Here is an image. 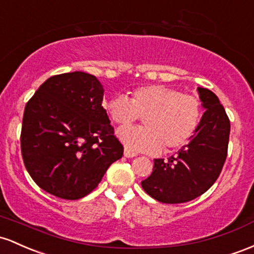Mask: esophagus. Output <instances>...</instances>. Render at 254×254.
Returning <instances> with one entry per match:
<instances>
[{
  "mask_svg": "<svg viewBox=\"0 0 254 254\" xmlns=\"http://www.w3.org/2000/svg\"><path fill=\"white\" fill-rule=\"evenodd\" d=\"M124 155H125V157H127V158H133V157H135L136 153L133 152V151L128 150V149H125Z\"/></svg>",
  "mask_w": 254,
  "mask_h": 254,
  "instance_id": "obj_1",
  "label": "esophagus"
}]
</instances>
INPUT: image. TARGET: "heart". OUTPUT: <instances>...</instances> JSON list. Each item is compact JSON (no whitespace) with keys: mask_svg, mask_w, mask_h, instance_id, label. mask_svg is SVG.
Instances as JSON below:
<instances>
[{"mask_svg":"<svg viewBox=\"0 0 254 254\" xmlns=\"http://www.w3.org/2000/svg\"><path fill=\"white\" fill-rule=\"evenodd\" d=\"M104 109L121 127L142 118L144 127L122 128L119 138L127 149L145 152L181 149L194 135L201 119V103L196 97L164 85L138 87L129 99L114 97L105 102Z\"/></svg>","mask_w":254,"mask_h":254,"instance_id":"b5f03b06","label":"heart"}]
</instances>
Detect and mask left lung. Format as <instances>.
Returning a JSON list of instances; mask_svg holds the SVG:
<instances>
[{
  "mask_svg": "<svg viewBox=\"0 0 254 254\" xmlns=\"http://www.w3.org/2000/svg\"><path fill=\"white\" fill-rule=\"evenodd\" d=\"M205 113L190 142L168 159H155L153 172L141 181L147 194L165 204L193 200L217 180L227 158L230 122L210 90L198 87Z\"/></svg>",
  "mask_w": 254,
  "mask_h": 254,
  "instance_id": "8db88e82",
  "label": "left lung"
}]
</instances>
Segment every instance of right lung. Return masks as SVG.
<instances>
[{"instance_id": "1", "label": "right lung", "mask_w": 254, "mask_h": 254, "mask_svg": "<svg viewBox=\"0 0 254 254\" xmlns=\"http://www.w3.org/2000/svg\"><path fill=\"white\" fill-rule=\"evenodd\" d=\"M103 93L95 75L64 73L43 82L26 103L21 155L30 176L45 192L80 199L124 155L102 107Z\"/></svg>"}]
</instances>
